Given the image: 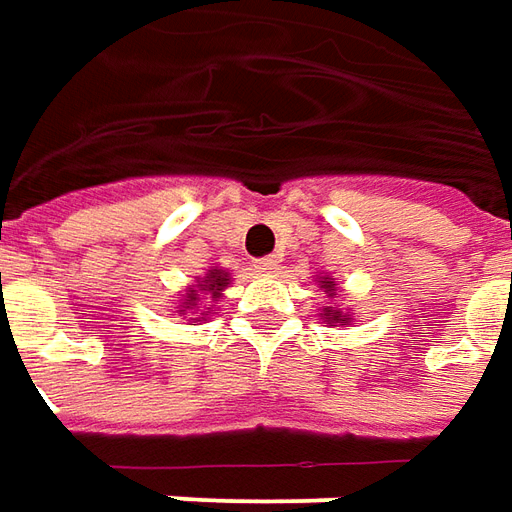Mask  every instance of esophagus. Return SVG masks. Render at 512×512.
<instances>
[{
    "label": "esophagus",
    "instance_id": "obj_1",
    "mask_svg": "<svg viewBox=\"0 0 512 512\" xmlns=\"http://www.w3.org/2000/svg\"><path fill=\"white\" fill-rule=\"evenodd\" d=\"M253 267L259 270V273H276L278 270V256H262V259H256Z\"/></svg>",
    "mask_w": 512,
    "mask_h": 512
}]
</instances>
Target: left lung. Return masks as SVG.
Wrapping results in <instances>:
<instances>
[{
  "label": "left lung",
  "instance_id": "8db88e82",
  "mask_svg": "<svg viewBox=\"0 0 512 512\" xmlns=\"http://www.w3.org/2000/svg\"><path fill=\"white\" fill-rule=\"evenodd\" d=\"M323 290L329 292V295H334V292H331L334 290V281H323ZM323 312H326V320H331V323H334V320H337V323H340V320H348V317L340 315V312H337V309H331V306L329 309H323Z\"/></svg>",
  "mask_w": 512,
  "mask_h": 512
}]
</instances>
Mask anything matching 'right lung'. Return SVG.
I'll use <instances>...</instances> for the list:
<instances>
[{
    "mask_svg": "<svg viewBox=\"0 0 512 512\" xmlns=\"http://www.w3.org/2000/svg\"><path fill=\"white\" fill-rule=\"evenodd\" d=\"M225 284H228V276H225L222 270H211L209 276H206V281H203V284H197V287H200V290H209L211 298H217ZM197 301H200V298H197V290H192L189 295H186L181 312H186V309H200V303Z\"/></svg>",
    "mask_w": 512,
    "mask_h": 512,
    "instance_id": "right-lung-1",
    "label": "right lung"
}]
</instances>
